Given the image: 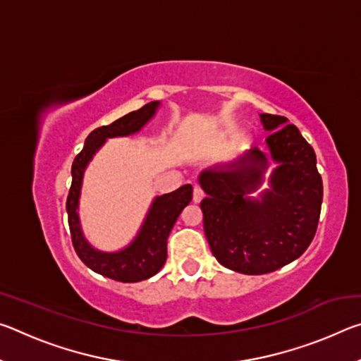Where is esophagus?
I'll return each mask as SVG.
<instances>
[{"instance_id":"1","label":"esophagus","mask_w":361,"mask_h":361,"mask_svg":"<svg viewBox=\"0 0 361 361\" xmlns=\"http://www.w3.org/2000/svg\"><path fill=\"white\" fill-rule=\"evenodd\" d=\"M204 191H202V188H199V186H194V192H192V200L195 204L197 202H200V200L204 199Z\"/></svg>"}]
</instances>
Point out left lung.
<instances>
[{
	"label": "left lung",
	"instance_id": "left-lung-1",
	"mask_svg": "<svg viewBox=\"0 0 361 361\" xmlns=\"http://www.w3.org/2000/svg\"><path fill=\"white\" fill-rule=\"evenodd\" d=\"M267 148L280 166L262 200L245 194L261 185L267 159L255 148L226 169L204 170L199 176L207 197L200 202L204 231L219 264L261 276L299 258L319 226L323 183L312 146L296 126L277 114H259Z\"/></svg>",
	"mask_w": 361,
	"mask_h": 361
}]
</instances>
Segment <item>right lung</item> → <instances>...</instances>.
Here are the masks:
<instances>
[{
	"instance_id": "obj_1",
	"label": "right lung",
	"mask_w": 361,
	"mask_h": 361,
	"mask_svg": "<svg viewBox=\"0 0 361 361\" xmlns=\"http://www.w3.org/2000/svg\"><path fill=\"white\" fill-rule=\"evenodd\" d=\"M157 106V102L146 103L137 111L122 116L109 126H102L90 132L85 138L82 151L75 157L71 166L73 180L68 197H66V212H68V226L75 252L84 264L94 272L124 283L146 280L161 271L167 259L169 234L183 209L191 202L192 186L185 185L173 192L156 197L135 240L127 248L116 253L97 252L85 242L76 212L79 192H81L84 169L95 151H99L100 146L105 143V140L138 132L154 116Z\"/></svg>"
}]
</instances>
